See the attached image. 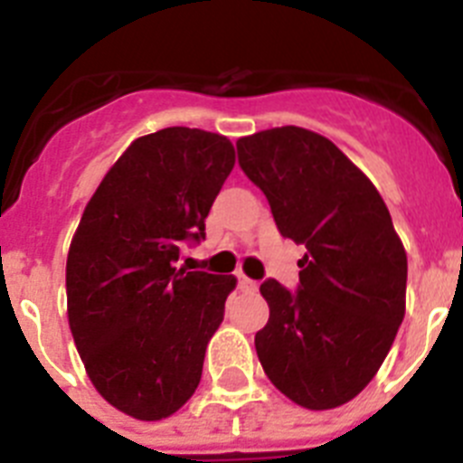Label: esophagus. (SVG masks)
<instances>
[{
	"mask_svg": "<svg viewBox=\"0 0 463 463\" xmlns=\"http://www.w3.org/2000/svg\"><path fill=\"white\" fill-rule=\"evenodd\" d=\"M239 288L243 289V292H255L257 282L250 280L248 276H243V273H239Z\"/></svg>",
	"mask_w": 463,
	"mask_h": 463,
	"instance_id": "obj_1",
	"label": "esophagus"
}]
</instances>
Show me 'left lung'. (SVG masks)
Returning <instances> with one entry per match:
<instances>
[{
  "label": "left lung",
  "mask_w": 463,
  "mask_h": 463,
  "mask_svg": "<svg viewBox=\"0 0 463 463\" xmlns=\"http://www.w3.org/2000/svg\"><path fill=\"white\" fill-rule=\"evenodd\" d=\"M285 239L306 245L297 294L261 282V369L308 411L353 401L373 380L406 315V248L373 183L326 137L273 127L236 141Z\"/></svg>",
  "instance_id": "left-lung-1"
}]
</instances>
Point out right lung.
Returning <instances> with one entry per match:
<instances>
[{
  "label": "right lung",
  "mask_w": 463,
  "mask_h": 463,
  "mask_svg": "<svg viewBox=\"0 0 463 463\" xmlns=\"http://www.w3.org/2000/svg\"><path fill=\"white\" fill-rule=\"evenodd\" d=\"M236 165L222 134L166 127L129 143L88 202L67 255L69 329L110 406L174 415L202 380L234 276L175 267Z\"/></svg>",
  "instance_id": "add662e5"
}]
</instances>
